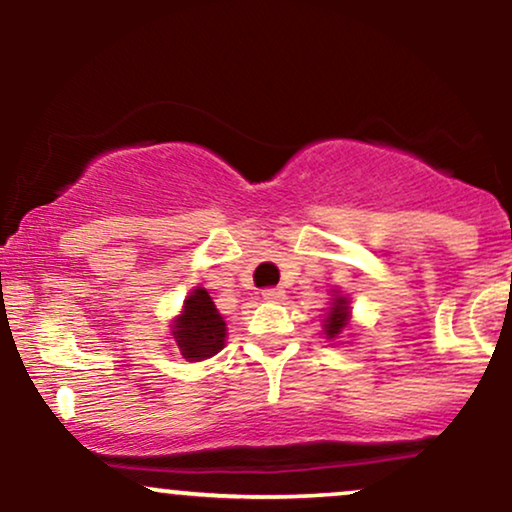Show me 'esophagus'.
I'll return each mask as SVG.
<instances>
[{
	"label": "esophagus",
	"mask_w": 512,
	"mask_h": 512,
	"mask_svg": "<svg viewBox=\"0 0 512 512\" xmlns=\"http://www.w3.org/2000/svg\"><path fill=\"white\" fill-rule=\"evenodd\" d=\"M262 298H264V301H267V303L281 301V298H284V289H264Z\"/></svg>",
	"instance_id": "esophagus-1"
}]
</instances>
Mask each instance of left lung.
Returning <instances> with one entry per match:
<instances>
[{"label": "left lung", "instance_id": "1", "mask_svg": "<svg viewBox=\"0 0 512 512\" xmlns=\"http://www.w3.org/2000/svg\"><path fill=\"white\" fill-rule=\"evenodd\" d=\"M351 327V301L344 296L342 291L334 289L330 298V308H327L325 320H322V334H325L330 342H337L339 337H344V332Z\"/></svg>", "mask_w": 512, "mask_h": 512}]
</instances>
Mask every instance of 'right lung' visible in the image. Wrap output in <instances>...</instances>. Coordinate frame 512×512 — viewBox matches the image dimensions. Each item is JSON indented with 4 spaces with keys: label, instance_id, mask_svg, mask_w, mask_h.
<instances>
[{
    "label": "right lung",
    "instance_id": "right-lung-1",
    "mask_svg": "<svg viewBox=\"0 0 512 512\" xmlns=\"http://www.w3.org/2000/svg\"><path fill=\"white\" fill-rule=\"evenodd\" d=\"M226 334V320L202 286L187 293L182 310L170 322L173 346L187 361H207L219 354L226 346Z\"/></svg>",
    "mask_w": 512,
    "mask_h": 512
}]
</instances>
